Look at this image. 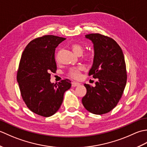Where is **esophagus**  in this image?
<instances>
[{"label":"esophagus","instance_id":"34e87169","mask_svg":"<svg viewBox=\"0 0 147 147\" xmlns=\"http://www.w3.org/2000/svg\"><path fill=\"white\" fill-rule=\"evenodd\" d=\"M80 85V83H78V82H72V86H73V87H74V86H79Z\"/></svg>","mask_w":147,"mask_h":147}]
</instances>
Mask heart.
I'll list each match as a JSON object with an SVG mask.
<instances>
[{"instance_id":"b5f03b06","label":"heart","mask_w":147,"mask_h":147,"mask_svg":"<svg viewBox=\"0 0 147 147\" xmlns=\"http://www.w3.org/2000/svg\"><path fill=\"white\" fill-rule=\"evenodd\" d=\"M71 49L74 54L76 55L81 54L83 51V47L82 45L79 44H77V43H74L71 45ZM93 54L92 52H88L85 54V57L88 59H92L93 58ZM82 69V68L80 67H74L72 68L69 71V75L74 78H78L80 76V70Z\"/></svg>"}]
</instances>
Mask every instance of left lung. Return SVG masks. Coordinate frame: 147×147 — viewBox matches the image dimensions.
<instances>
[{"instance_id": "obj_1", "label": "left lung", "mask_w": 147, "mask_h": 147, "mask_svg": "<svg viewBox=\"0 0 147 147\" xmlns=\"http://www.w3.org/2000/svg\"><path fill=\"white\" fill-rule=\"evenodd\" d=\"M93 44L94 57L89 76L97 78L95 86L85 84L86 93L82 104L92 114L101 115L112 110L119 101L126 84L124 56L117 42L99 33L85 35Z\"/></svg>"}]
</instances>
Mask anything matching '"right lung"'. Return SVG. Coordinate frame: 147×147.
I'll return each instance as SVG.
<instances>
[{"instance_id":"1","label":"right lung","mask_w":147,"mask_h":147,"mask_svg":"<svg viewBox=\"0 0 147 147\" xmlns=\"http://www.w3.org/2000/svg\"><path fill=\"white\" fill-rule=\"evenodd\" d=\"M65 38L45 35L33 40L24 49L17 73V81L24 102L30 111L43 117L57 112L64 94L71 86L69 80L58 84L51 82V74L55 73V48Z\"/></svg>"}]
</instances>
